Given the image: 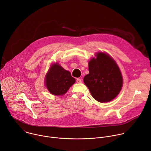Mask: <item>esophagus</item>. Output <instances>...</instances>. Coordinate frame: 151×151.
<instances>
[{
  "label": "esophagus",
  "instance_id": "obj_1",
  "mask_svg": "<svg viewBox=\"0 0 151 151\" xmlns=\"http://www.w3.org/2000/svg\"><path fill=\"white\" fill-rule=\"evenodd\" d=\"M76 82H77V83H81V82H82V80L80 79H79V78H78V79H76Z\"/></svg>",
  "mask_w": 151,
  "mask_h": 151
}]
</instances>
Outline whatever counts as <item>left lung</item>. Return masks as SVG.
<instances>
[{
	"instance_id": "obj_1",
	"label": "left lung",
	"mask_w": 151,
	"mask_h": 151,
	"mask_svg": "<svg viewBox=\"0 0 151 151\" xmlns=\"http://www.w3.org/2000/svg\"><path fill=\"white\" fill-rule=\"evenodd\" d=\"M88 63L89 73L83 78L92 97L100 103L111 101L120 92L123 78L114 60L109 55L99 52Z\"/></svg>"
}]
</instances>
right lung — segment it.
Returning a JSON list of instances; mask_svg holds the SVG:
<instances>
[{
    "label": "right lung",
    "mask_w": 151,
    "mask_h": 151,
    "mask_svg": "<svg viewBox=\"0 0 151 151\" xmlns=\"http://www.w3.org/2000/svg\"><path fill=\"white\" fill-rule=\"evenodd\" d=\"M75 82L70 72L63 69L58 63L52 65L45 78V86L54 95H63Z\"/></svg>",
    "instance_id": "1"
}]
</instances>
